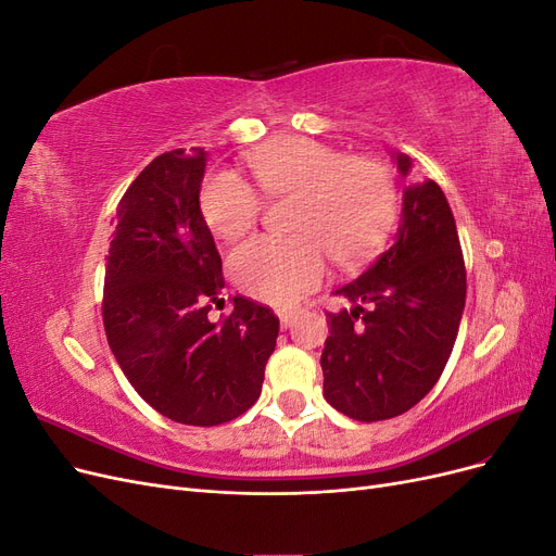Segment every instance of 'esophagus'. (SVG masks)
<instances>
[{"label":"esophagus","mask_w":556,"mask_h":556,"mask_svg":"<svg viewBox=\"0 0 556 556\" xmlns=\"http://www.w3.org/2000/svg\"><path fill=\"white\" fill-rule=\"evenodd\" d=\"M276 313H278V317H280V327L288 329V327L294 323V319H296L299 308H278Z\"/></svg>","instance_id":"34e87169"}]
</instances>
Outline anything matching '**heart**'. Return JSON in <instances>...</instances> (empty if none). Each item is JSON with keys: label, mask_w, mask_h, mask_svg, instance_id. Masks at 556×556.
I'll list each match as a JSON object with an SVG mask.
<instances>
[{"label": "heart", "mask_w": 556, "mask_h": 556, "mask_svg": "<svg viewBox=\"0 0 556 556\" xmlns=\"http://www.w3.org/2000/svg\"><path fill=\"white\" fill-rule=\"evenodd\" d=\"M248 169L271 199L294 197V237H255L229 255L241 292L285 306L325 278L327 252L339 266L364 262L384 241L396 217V185L374 157H348L306 137H278L248 153ZM199 208L213 237L233 241L257 223L262 199L231 172L201 182Z\"/></svg>", "instance_id": "heart-1"}]
</instances>
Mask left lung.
Here are the masks:
<instances>
[{"label": "left lung", "mask_w": 556, "mask_h": 556, "mask_svg": "<svg viewBox=\"0 0 556 556\" xmlns=\"http://www.w3.org/2000/svg\"><path fill=\"white\" fill-rule=\"evenodd\" d=\"M403 190L394 241L333 294L352 308L327 313L325 399L359 422L410 410L439 382L466 304V268L457 225L439 182L417 180L396 153Z\"/></svg>", "instance_id": "left-lung-1"}]
</instances>
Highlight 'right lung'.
<instances>
[{
	"label": "right lung",
	"instance_id": "right-lung-1",
	"mask_svg": "<svg viewBox=\"0 0 556 556\" xmlns=\"http://www.w3.org/2000/svg\"><path fill=\"white\" fill-rule=\"evenodd\" d=\"M204 169V148H178L134 178L115 211L102 304L134 390L192 427L229 422L260 399L280 327L271 308L245 296H233L220 323L208 319L225 278L199 208Z\"/></svg>",
	"mask_w": 556,
	"mask_h": 556
}]
</instances>
